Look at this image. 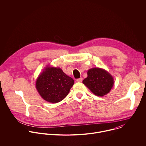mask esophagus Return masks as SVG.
Wrapping results in <instances>:
<instances>
[{
	"instance_id": "esophagus-1",
	"label": "esophagus",
	"mask_w": 146,
	"mask_h": 146,
	"mask_svg": "<svg viewBox=\"0 0 146 146\" xmlns=\"http://www.w3.org/2000/svg\"><path fill=\"white\" fill-rule=\"evenodd\" d=\"M76 81L77 82H81L82 81V78H78L76 80Z\"/></svg>"
}]
</instances>
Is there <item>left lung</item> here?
<instances>
[{
	"instance_id": "left-lung-1",
	"label": "left lung",
	"mask_w": 146,
	"mask_h": 146,
	"mask_svg": "<svg viewBox=\"0 0 146 146\" xmlns=\"http://www.w3.org/2000/svg\"><path fill=\"white\" fill-rule=\"evenodd\" d=\"M82 83L96 96L102 97L111 91L114 84L112 76L104 69L94 68L87 72Z\"/></svg>"
}]
</instances>
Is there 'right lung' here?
Segmentation results:
<instances>
[{
	"label": "right lung",
	"mask_w": 146,
	"mask_h": 146,
	"mask_svg": "<svg viewBox=\"0 0 146 146\" xmlns=\"http://www.w3.org/2000/svg\"><path fill=\"white\" fill-rule=\"evenodd\" d=\"M74 82L73 79L61 68L48 65L38 76L35 88L43 100L57 103L67 96Z\"/></svg>",
	"instance_id": "obj_1"
}]
</instances>
